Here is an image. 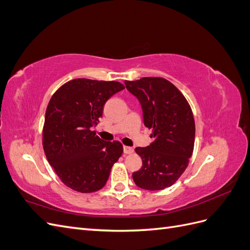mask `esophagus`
Listing matches in <instances>:
<instances>
[{"instance_id": "obj_1", "label": "esophagus", "mask_w": 250, "mask_h": 250, "mask_svg": "<svg viewBox=\"0 0 250 250\" xmlns=\"http://www.w3.org/2000/svg\"><path fill=\"white\" fill-rule=\"evenodd\" d=\"M133 153V149L131 147L124 146V154H131Z\"/></svg>"}]
</instances>
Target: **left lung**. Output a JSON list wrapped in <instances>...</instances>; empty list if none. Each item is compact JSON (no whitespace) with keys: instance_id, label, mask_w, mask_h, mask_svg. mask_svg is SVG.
<instances>
[{"instance_id":"8db88e82","label":"left lung","mask_w":250,"mask_h":250,"mask_svg":"<svg viewBox=\"0 0 250 250\" xmlns=\"http://www.w3.org/2000/svg\"><path fill=\"white\" fill-rule=\"evenodd\" d=\"M126 88L138 98L144 124L153 138L151 145L135 148L143 161L132 174L134 184L149 191L171 187L187 169L193 154L195 121L190 104L180 90L162 77L125 80Z\"/></svg>"}]
</instances>
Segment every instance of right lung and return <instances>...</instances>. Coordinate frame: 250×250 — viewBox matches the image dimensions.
Returning a JSON list of instances; mask_svg holds the SVG:
<instances>
[{
    "label": "right lung",
    "mask_w": 250,
    "mask_h": 250,
    "mask_svg": "<svg viewBox=\"0 0 250 250\" xmlns=\"http://www.w3.org/2000/svg\"><path fill=\"white\" fill-rule=\"evenodd\" d=\"M124 88L117 81L78 78L64 83L51 97L42 147L57 176L72 190L99 191L122 155V144L101 140L92 128L99 123L105 102Z\"/></svg>",
    "instance_id": "add662e5"
}]
</instances>
